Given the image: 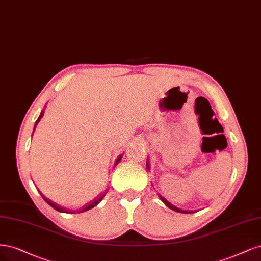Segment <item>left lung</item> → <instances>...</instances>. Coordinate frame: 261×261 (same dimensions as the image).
Returning a JSON list of instances; mask_svg holds the SVG:
<instances>
[{
    "instance_id": "left-lung-1",
    "label": "left lung",
    "mask_w": 261,
    "mask_h": 261,
    "mask_svg": "<svg viewBox=\"0 0 261 261\" xmlns=\"http://www.w3.org/2000/svg\"><path fill=\"white\" fill-rule=\"evenodd\" d=\"M146 167H147V169H149V165H148V162L146 163ZM159 198L162 199V201L163 203L167 206V207H169L170 209H172V210H174V212H176V213H183V214H191V213H193V212H189V210H182V209H180V208H178V207H175V206H173L172 204H170L169 201H168L165 197H163L162 195H159Z\"/></svg>"
}]
</instances>
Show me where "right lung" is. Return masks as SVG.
<instances>
[{
	"mask_svg": "<svg viewBox=\"0 0 261 261\" xmlns=\"http://www.w3.org/2000/svg\"><path fill=\"white\" fill-rule=\"evenodd\" d=\"M43 115H44V111H42L41 112V114H40V116H39V118H38V120L36 121V124H35V129H36V127H37V124H38V122L40 121V119L42 118V117H43ZM33 131H35V130H33ZM121 157H122V155H120L118 158H117V161H116V163H115V166L117 165V164H118L119 162H120V159H121ZM40 192V191H39ZM40 194L42 195V197H43V199L46 201V203L49 205V206H51V207H53L54 209H56L57 210V212H60V213H67V214H68V213H74V212H72V210H69V209H65L64 207H61L60 205H57V204H55L54 203V201H52V200H49L48 198H46V197H44L43 196V194H42V193L40 192ZM106 195V193H103V194L102 195H100L99 197H97V198H95L93 201H91V203L90 204H88V205H86V207L85 208H82V209H80V210H78V212L77 213H83V212H87V210H89V209H91V208H93V207H95L98 203H99V201L100 200H102L103 198H104V196Z\"/></svg>",
	"mask_w": 261,
	"mask_h": 261,
	"instance_id": "add662e5",
	"label": "right lung"
}]
</instances>
